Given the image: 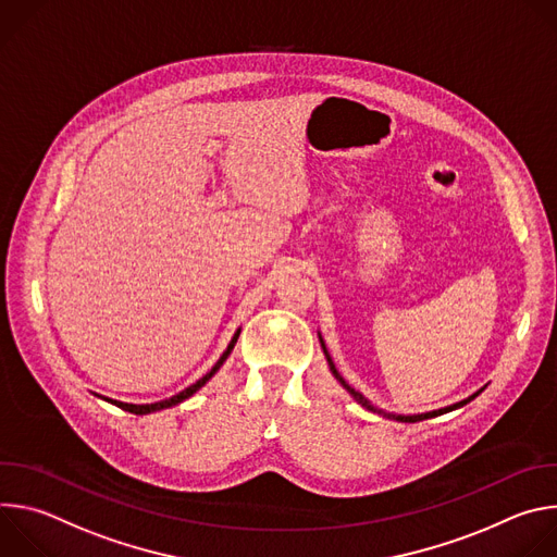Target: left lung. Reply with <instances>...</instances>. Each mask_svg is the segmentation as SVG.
Returning <instances> with one entry per match:
<instances>
[{
  "mask_svg": "<svg viewBox=\"0 0 557 557\" xmlns=\"http://www.w3.org/2000/svg\"><path fill=\"white\" fill-rule=\"evenodd\" d=\"M320 335V333H317ZM320 344H322V350H324V355H326V361H329V368H331V372H333V376L350 392V396L352 399L357 401V404H361L363 408H368V410H372V412H379V414H383V417H387V419H394V421H401V423H417V421H425V419H434V417H438V414H445V412H451V410H458V408H462V406H467L469 401H473L475 396H479L485 387H481L479 392H473L471 396H467V399H462V401H458V404H454V406H447V408H441V410H434V412H423V414H392V412H383V410H379V408H374L366 396L361 394V392H357L355 387H350L348 383H346V379L337 372V368H335V363H333V359H331V355H329V350H326V344H324V339H322V335H320Z\"/></svg>",
  "mask_w": 557,
  "mask_h": 557,
  "instance_id": "1",
  "label": "left lung"
}]
</instances>
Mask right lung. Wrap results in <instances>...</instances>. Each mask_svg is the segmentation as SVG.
<instances>
[{
	"label": "right lung",
	"instance_id": "1",
	"mask_svg": "<svg viewBox=\"0 0 557 557\" xmlns=\"http://www.w3.org/2000/svg\"><path fill=\"white\" fill-rule=\"evenodd\" d=\"M237 337H240V329L235 331V335L231 337V342H228V346H226V350L222 352V357L215 361V366L205 374V376H200L196 383H191L189 387H185L183 392H178V394H174V396H170V399H165V401H156V404H140V406H136V404H123V401H116V399H108V396H101V394H97V396H101V399H106V401H110L112 406H116V408H121V410H125V412H132V414H151V412H158V410H165V408H172V406H178V404H183L185 399H189V396H194L218 370H220V366L226 361V357L231 355V350H233V346H235V342H237Z\"/></svg>",
	"mask_w": 557,
	"mask_h": 557
}]
</instances>
